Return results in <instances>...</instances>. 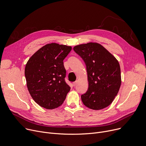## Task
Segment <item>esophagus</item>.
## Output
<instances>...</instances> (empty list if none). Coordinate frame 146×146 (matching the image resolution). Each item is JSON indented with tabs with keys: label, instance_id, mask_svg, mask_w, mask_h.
Segmentation results:
<instances>
[{
	"label": "esophagus",
	"instance_id": "1",
	"mask_svg": "<svg viewBox=\"0 0 146 146\" xmlns=\"http://www.w3.org/2000/svg\"><path fill=\"white\" fill-rule=\"evenodd\" d=\"M77 81H76V82H73V86H76V84H77Z\"/></svg>",
	"mask_w": 146,
	"mask_h": 146
}]
</instances>
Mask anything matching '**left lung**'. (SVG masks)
Listing matches in <instances>:
<instances>
[{
    "label": "left lung",
    "instance_id": "8db88e82",
    "mask_svg": "<svg viewBox=\"0 0 146 146\" xmlns=\"http://www.w3.org/2000/svg\"><path fill=\"white\" fill-rule=\"evenodd\" d=\"M73 50L86 66L88 88L81 96L83 103L94 110L107 107L117 96L121 85V68L117 60L96 42L76 45Z\"/></svg>",
    "mask_w": 146,
    "mask_h": 146
}]
</instances>
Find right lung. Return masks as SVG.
I'll return each mask as SVG.
<instances>
[{"label": "right lung", "mask_w": 146, "mask_h": 146, "mask_svg": "<svg viewBox=\"0 0 146 146\" xmlns=\"http://www.w3.org/2000/svg\"><path fill=\"white\" fill-rule=\"evenodd\" d=\"M71 50L70 46L48 44L38 50L25 65L29 91L34 101L44 108L59 107L70 90L64 80L63 61Z\"/></svg>", "instance_id": "add662e5"}]
</instances>
